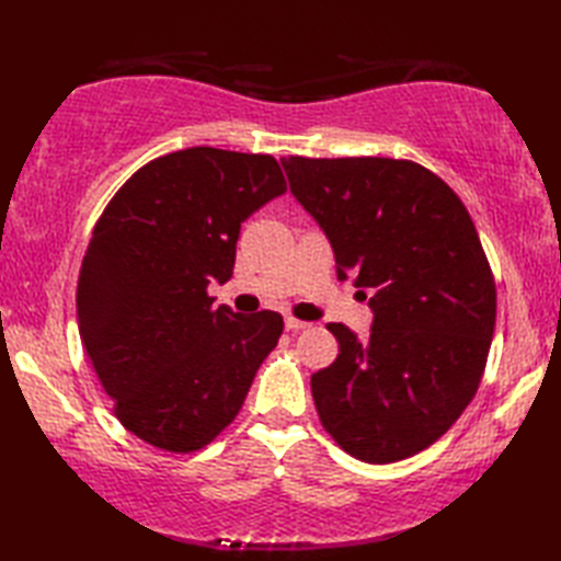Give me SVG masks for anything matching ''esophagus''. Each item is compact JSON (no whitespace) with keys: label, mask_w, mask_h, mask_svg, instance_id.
I'll return each mask as SVG.
<instances>
[{"label":"esophagus","mask_w":561,"mask_h":561,"mask_svg":"<svg viewBox=\"0 0 561 561\" xmlns=\"http://www.w3.org/2000/svg\"><path fill=\"white\" fill-rule=\"evenodd\" d=\"M284 325H287V330H306V328H311V323H306V320H299V318H291V316L284 318Z\"/></svg>","instance_id":"obj_1"}]
</instances>
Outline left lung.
<instances>
[{"instance_id": "obj_1", "label": "left lung", "mask_w": 561, "mask_h": 561, "mask_svg": "<svg viewBox=\"0 0 561 561\" xmlns=\"http://www.w3.org/2000/svg\"><path fill=\"white\" fill-rule=\"evenodd\" d=\"M294 197L335 250L337 277L371 289L359 340L328 323L340 354L311 378L342 450L396 462L428 448L468 408L496 323V284L460 197L404 159H282Z\"/></svg>"}]
</instances>
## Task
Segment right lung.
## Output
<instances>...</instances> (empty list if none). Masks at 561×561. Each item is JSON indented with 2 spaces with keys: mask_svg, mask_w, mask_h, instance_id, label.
<instances>
[{
  "mask_svg": "<svg viewBox=\"0 0 561 561\" xmlns=\"http://www.w3.org/2000/svg\"><path fill=\"white\" fill-rule=\"evenodd\" d=\"M287 193L270 153L193 147L149 161L93 226L77 284L83 352L121 424L193 453L229 426L284 320L214 306L241 224Z\"/></svg>",
  "mask_w": 561,
  "mask_h": 561,
  "instance_id": "1",
  "label": "right lung"
}]
</instances>
